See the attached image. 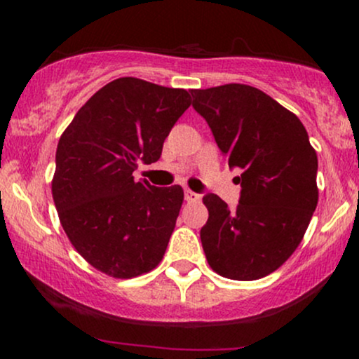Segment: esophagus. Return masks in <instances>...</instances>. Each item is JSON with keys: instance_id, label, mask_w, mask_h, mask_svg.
<instances>
[{"instance_id": "obj_1", "label": "esophagus", "mask_w": 359, "mask_h": 359, "mask_svg": "<svg viewBox=\"0 0 359 359\" xmlns=\"http://www.w3.org/2000/svg\"><path fill=\"white\" fill-rule=\"evenodd\" d=\"M185 201H187V203H199L201 196L199 194L192 192L191 189H187V191H185Z\"/></svg>"}]
</instances>
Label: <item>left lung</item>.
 <instances>
[{
    "instance_id": "left-lung-1",
    "label": "left lung",
    "mask_w": 359,
    "mask_h": 359,
    "mask_svg": "<svg viewBox=\"0 0 359 359\" xmlns=\"http://www.w3.org/2000/svg\"><path fill=\"white\" fill-rule=\"evenodd\" d=\"M191 94L228 165L241 172L236 211L216 194L203 197L205 258L221 277H266L297 250L316 211V150L300 119L263 90L224 84Z\"/></svg>"
}]
</instances>
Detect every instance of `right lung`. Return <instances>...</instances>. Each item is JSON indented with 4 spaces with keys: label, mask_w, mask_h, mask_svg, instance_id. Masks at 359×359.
<instances>
[{
    "label": "right lung",
    "mask_w": 359,
    "mask_h": 359,
    "mask_svg": "<svg viewBox=\"0 0 359 359\" xmlns=\"http://www.w3.org/2000/svg\"><path fill=\"white\" fill-rule=\"evenodd\" d=\"M191 94L119 77L89 97L57 145L52 196L69 241L113 278L148 273L162 262L184 203L180 185L137 182L154 163Z\"/></svg>",
    "instance_id": "add662e5"
}]
</instances>
